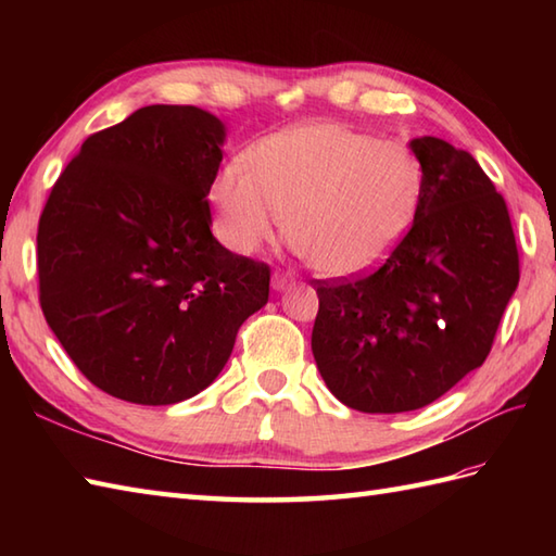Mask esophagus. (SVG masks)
<instances>
[{
    "instance_id": "esophagus-1",
    "label": "esophagus",
    "mask_w": 556,
    "mask_h": 556,
    "mask_svg": "<svg viewBox=\"0 0 556 556\" xmlns=\"http://www.w3.org/2000/svg\"><path fill=\"white\" fill-rule=\"evenodd\" d=\"M291 285L293 277L287 275V271H275V275H271V289L275 291H287Z\"/></svg>"
}]
</instances>
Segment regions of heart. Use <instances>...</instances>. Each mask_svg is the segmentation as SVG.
I'll use <instances>...</instances> for the list:
<instances>
[{
  "label": "heart",
  "instance_id": "1",
  "mask_svg": "<svg viewBox=\"0 0 556 556\" xmlns=\"http://www.w3.org/2000/svg\"><path fill=\"white\" fill-rule=\"evenodd\" d=\"M420 193L422 167L406 146L327 122L257 140L210 186L231 251H260L285 215L296 251L334 279L380 267L406 236Z\"/></svg>",
  "mask_w": 556,
  "mask_h": 556
}]
</instances>
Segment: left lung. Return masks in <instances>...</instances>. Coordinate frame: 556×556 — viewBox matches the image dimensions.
Masks as SVG:
<instances>
[{"instance_id": "left-lung-1", "label": "left lung", "mask_w": 556, "mask_h": 556, "mask_svg": "<svg viewBox=\"0 0 556 556\" xmlns=\"http://www.w3.org/2000/svg\"><path fill=\"white\" fill-rule=\"evenodd\" d=\"M422 193L387 263L353 281H315L313 356L341 404L404 413L480 368L518 287L504 198L466 150L410 140Z\"/></svg>"}]
</instances>
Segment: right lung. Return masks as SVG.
Masks as SVG:
<instances>
[{
  "label": "right lung",
  "instance_id": "right-lung-1",
  "mask_svg": "<svg viewBox=\"0 0 556 556\" xmlns=\"http://www.w3.org/2000/svg\"><path fill=\"white\" fill-rule=\"evenodd\" d=\"M227 128L150 104L92 134L38 224L40 305L59 344L116 399L169 406L217 380L239 327L267 303L269 267L210 231Z\"/></svg>",
  "mask_w": 556,
  "mask_h": 556
}]
</instances>
